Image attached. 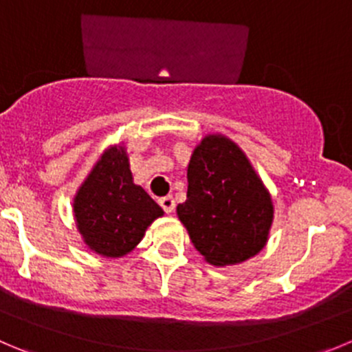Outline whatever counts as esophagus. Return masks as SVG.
Listing matches in <instances>:
<instances>
[{"label":"esophagus","instance_id":"1","mask_svg":"<svg viewBox=\"0 0 352 352\" xmlns=\"http://www.w3.org/2000/svg\"><path fill=\"white\" fill-rule=\"evenodd\" d=\"M160 206L163 208L165 213H172V211L175 210V199H173L172 196L162 197V199H160Z\"/></svg>","mask_w":352,"mask_h":352}]
</instances>
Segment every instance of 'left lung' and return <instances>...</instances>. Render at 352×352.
<instances>
[{"label": "left lung", "instance_id": "obj_1", "mask_svg": "<svg viewBox=\"0 0 352 352\" xmlns=\"http://www.w3.org/2000/svg\"><path fill=\"white\" fill-rule=\"evenodd\" d=\"M187 182V199L177 206V214L210 265H237L265 248L274 204L234 141L206 135L190 156Z\"/></svg>", "mask_w": 352, "mask_h": 352}]
</instances>
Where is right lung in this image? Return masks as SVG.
Instances as JSON below:
<instances>
[{
    "label": "right lung",
    "instance_id": "add662e5",
    "mask_svg": "<svg viewBox=\"0 0 352 352\" xmlns=\"http://www.w3.org/2000/svg\"><path fill=\"white\" fill-rule=\"evenodd\" d=\"M74 217L87 248L107 258H120L141 242L163 210L134 184L124 146H111L78 187Z\"/></svg>",
    "mask_w": 352,
    "mask_h": 352
}]
</instances>
